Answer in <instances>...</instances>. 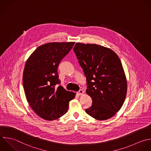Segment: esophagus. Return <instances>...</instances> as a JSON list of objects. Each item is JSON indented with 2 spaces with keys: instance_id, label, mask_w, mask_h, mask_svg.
Instances as JSON below:
<instances>
[{
  "instance_id": "esophagus-1",
  "label": "esophagus",
  "mask_w": 151,
  "mask_h": 151,
  "mask_svg": "<svg viewBox=\"0 0 151 151\" xmlns=\"http://www.w3.org/2000/svg\"><path fill=\"white\" fill-rule=\"evenodd\" d=\"M78 95H82L83 93V91L82 89H80L78 92H77Z\"/></svg>"
}]
</instances>
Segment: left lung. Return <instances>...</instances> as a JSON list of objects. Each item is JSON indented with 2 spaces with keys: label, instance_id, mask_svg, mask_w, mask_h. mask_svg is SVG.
Instances as JSON below:
<instances>
[{
  "label": "left lung",
  "instance_id": "obj_1",
  "mask_svg": "<svg viewBox=\"0 0 151 151\" xmlns=\"http://www.w3.org/2000/svg\"><path fill=\"white\" fill-rule=\"evenodd\" d=\"M73 51L86 79L92 100L86 112L97 120L112 118L121 108L127 92L122 63L115 52L96 44L77 43Z\"/></svg>",
  "mask_w": 151,
  "mask_h": 151
}]
</instances>
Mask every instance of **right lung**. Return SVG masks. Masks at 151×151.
<instances>
[{
  "label": "right lung",
  "mask_w": 151,
  "mask_h": 151,
  "mask_svg": "<svg viewBox=\"0 0 151 151\" xmlns=\"http://www.w3.org/2000/svg\"><path fill=\"white\" fill-rule=\"evenodd\" d=\"M75 42H52L39 46L27 60L23 85L27 101L43 119L53 121L65 115L69 102L75 96L60 83L58 68Z\"/></svg>",
  "instance_id": "right-lung-1"
}]
</instances>
